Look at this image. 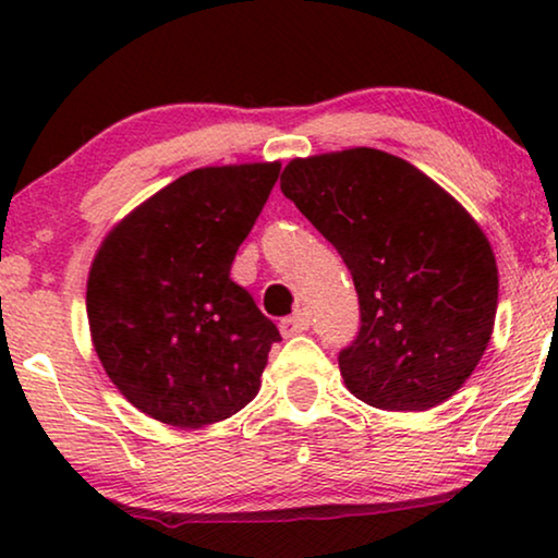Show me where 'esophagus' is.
Masks as SVG:
<instances>
[{"label":"esophagus","mask_w":558,"mask_h":558,"mask_svg":"<svg viewBox=\"0 0 558 558\" xmlns=\"http://www.w3.org/2000/svg\"><path fill=\"white\" fill-rule=\"evenodd\" d=\"M279 330H281V335H284V338H292V335H300L304 330H310V315L304 310L294 312L292 317L281 319Z\"/></svg>","instance_id":"34e87169"}]
</instances>
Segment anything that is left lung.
I'll list each match as a JSON object with an SVG mask.
<instances>
[{
	"instance_id": "1",
	"label": "left lung",
	"mask_w": 558,
	"mask_h": 558,
	"mask_svg": "<svg viewBox=\"0 0 558 558\" xmlns=\"http://www.w3.org/2000/svg\"><path fill=\"white\" fill-rule=\"evenodd\" d=\"M281 193L353 274L361 332L338 357L348 391L384 411L452 399L498 310V264L477 220L407 159L371 147L292 159Z\"/></svg>"
}]
</instances>
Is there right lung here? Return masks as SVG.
Listing matches in <instances>:
<instances>
[{
    "mask_svg": "<svg viewBox=\"0 0 558 558\" xmlns=\"http://www.w3.org/2000/svg\"><path fill=\"white\" fill-rule=\"evenodd\" d=\"M281 162L201 167L119 220L90 262V342L124 399L157 422L203 429L262 388L279 330L231 264Z\"/></svg>",
    "mask_w": 558,
    "mask_h": 558,
    "instance_id": "right-lung-1",
    "label": "right lung"
}]
</instances>
